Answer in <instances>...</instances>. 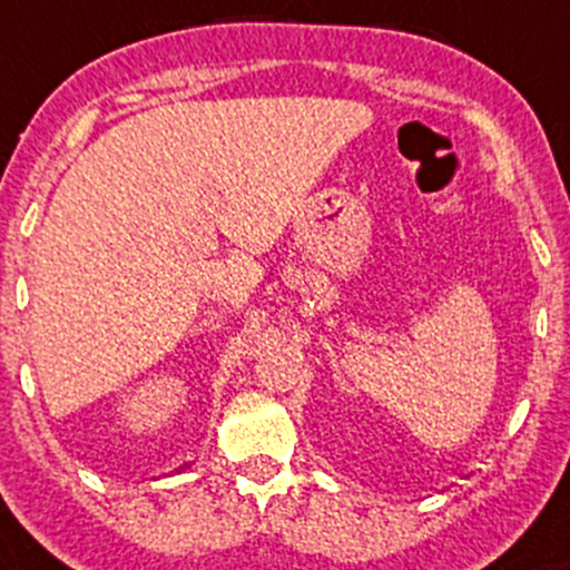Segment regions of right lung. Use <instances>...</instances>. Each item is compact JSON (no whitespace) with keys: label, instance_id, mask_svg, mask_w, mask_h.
<instances>
[{"label":"right lung","instance_id":"add662e5","mask_svg":"<svg viewBox=\"0 0 570 570\" xmlns=\"http://www.w3.org/2000/svg\"><path fill=\"white\" fill-rule=\"evenodd\" d=\"M189 466V463H185V466H179V472H181V469H187Z\"/></svg>","mask_w":570,"mask_h":570}]
</instances>
